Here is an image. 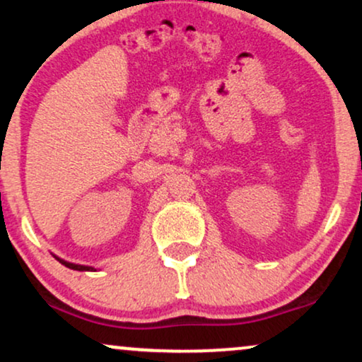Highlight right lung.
<instances>
[{
	"label": "right lung",
	"instance_id": "1",
	"mask_svg": "<svg viewBox=\"0 0 362 362\" xmlns=\"http://www.w3.org/2000/svg\"><path fill=\"white\" fill-rule=\"evenodd\" d=\"M59 260V259H58ZM62 264H65L66 267L70 269H75V271H90V267H86V265H76V264H70V262H65V260H59Z\"/></svg>",
	"mask_w": 362,
	"mask_h": 362
}]
</instances>
